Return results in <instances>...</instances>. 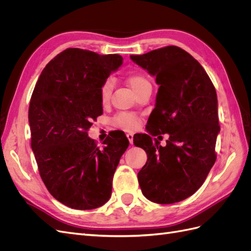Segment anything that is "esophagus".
Segmentation results:
<instances>
[{"instance_id": "esophagus-1", "label": "esophagus", "mask_w": 251, "mask_h": 251, "mask_svg": "<svg viewBox=\"0 0 251 251\" xmlns=\"http://www.w3.org/2000/svg\"><path fill=\"white\" fill-rule=\"evenodd\" d=\"M133 137H134L133 133H126V138L128 139V141H130L131 144H133V139H134Z\"/></svg>"}]
</instances>
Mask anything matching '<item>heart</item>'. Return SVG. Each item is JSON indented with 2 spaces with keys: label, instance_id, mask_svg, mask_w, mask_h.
Instances as JSON below:
<instances>
[{
  "label": "heart",
  "instance_id": "heart-1",
  "mask_svg": "<svg viewBox=\"0 0 251 251\" xmlns=\"http://www.w3.org/2000/svg\"><path fill=\"white\" fill-rule=\"evenodd\" d=\"M126 80L136 94H138L146 86L151 85L149 79L141 74L128 75ZM112 90H113V80L111 78L105 79L100 90V101L102 103H107L110 100ZM113 124L114 126H116L118 127L125 128V130H134L135 127H137L139 124V119L135 115H133V114L121 113V114H118L117 116L114 117Z\"/></svg>",
  "mask_w": 251,
  "mask_h": 251
}]
</instances>
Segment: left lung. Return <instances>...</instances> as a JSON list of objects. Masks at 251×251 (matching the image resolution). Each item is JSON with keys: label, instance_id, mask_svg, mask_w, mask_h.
I'll use <instances>...</instances> for the list:
<instances>
[{"label": "left lung", "instance_id": "8db88e82", "mask_svg": "<svg viewBox=\"0 0 251 251\" xmlns=\"http://www.w3.org/2000/svg\"><path fill=\"white\" fill-rule=\"evenodd\" d=\"M130 57L159 85L150 135L139 134L134 141L148 155L138 173L141 192L155 203L180 202L198 191L216 162V89L198 60L177 46ZM155 131L170 134L165 147L151 137Z\"/></svg>", "mask_w": 251, "mask_h": 251}]
</instances>
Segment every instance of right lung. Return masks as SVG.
Here are the masks:
<instances>
[{"instance_id": "right-lung-1", "label": "right lung", "mask_w": 251, "mask_h": 251, "mask_svg": "<svg viewBox=\"0 0 251 251\" xmlns=\"http://www.w3.org/2000/svg\"><path fill=\"white\" fill-rule=\"evenodd\" d=\"M123 64L118 54L68 48L44 68L29 104L31 149L49 193L74 209L107 202L128 140L113 134L100 149L88 130L102 114L100 90Z\"/></svg>"}]
</instances>
